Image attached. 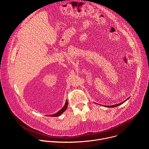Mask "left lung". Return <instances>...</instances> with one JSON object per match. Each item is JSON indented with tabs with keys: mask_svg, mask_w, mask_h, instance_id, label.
<instances>
[{
	"mask_svg": "<svg viewBox=\"0 0 149 149\" xmlns=\"http://www.w3.org/2000/svg\"><path fill=\"white\" fill-rule=\"evenodd\" d=\"M129 98H127V100H125V101H123L122 102H120V103H119V104H115V105H110V106H107V105H101L102 106H104V107H108V108H111V107H117V106H118V105H121L122 104H123L124 102H125L127 100H128Z\"/></svg>",
	"mask_w": 149,
	"mask_h": 149,
	"instance_id": "obj_1",
	"label": "left lung"
}]
</instances>
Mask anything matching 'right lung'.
I'll use <instances>...</instances> for the list:
<instances>
[{"instance_id":"right-lung-1","label":"right lung","mask_w":149,"mask_h":149,"mask_svg":"<svg viewBox=\"0 0 149 149\" xmlns=\"http://www.w3.org/2000/svg\"><path fill=\"white\" fill-rule=\"evenodd\" d=\"M68 101H67V100H66V101H65V105H64V106H63V107L59 110V111H58L57 113H56L55 114H52V115H47V116H50V117H58V116H61L63 112H64L66 110H67V107H68Z\"/></svg>"}]
</instances>
